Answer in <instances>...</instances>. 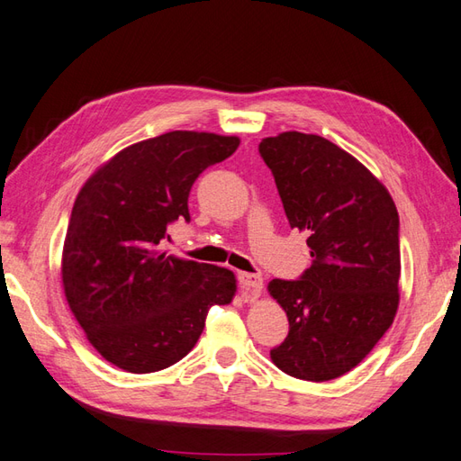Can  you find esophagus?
Masks as SVG:
<instances>
[{
    "instance_id": "1",
    "label": "esophagus",
    "mask_w": 461,
    "mask_h": 461,
    "mask_svg": "<svg viewBox=\"0 0 461 461\" xmlns=\"http://www.w3.org/2000/svg\"><path fill=\"white\" fill-rule=\"evenodd\" d=\"M238 281L241 291L245 294H251L257 296L263 291V276L261 275H253V273H240L238 275Z\"/></svg>"
}]
</instances>
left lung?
I'll list each match as a JSON object with an SVG mask.
<instances>
[{
	"label": "left lung",
	"mask_w": 461,
	"mask_h": 461,
	"mask_svg": "<svg viewBox=\"0 0 461 461\" xmlns=\"http://www.w3.org/2000/svg\"><path fill=\"white\" fill-rule=\"evenodd\" d=\"M291 228L308 235L312 265L301 279H273L288 318L271 349L286 375L322 383L363 361L399 308V212L381 182L328 139L298 131L259 143Z\"/></svg>",
	"instance_id": "obj_1"
}]
</instances>
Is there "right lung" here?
Here are the masks:
<instances>
[{"label": "right lung", "instance_id": "obj_1", "mask_svg": "<svg viewBox=\"0 0 461 461\" xmlns=\"http://www.w3.org/2000/svg\"><path fill=\"white\" fill-rule=\"evenodd\" d=\"M238 137L170 131L123 149L86 180L62 248V286L90 344L112 366L153 373L196 346L213 304H230L235 275L158 249L168 223L190 221L202 170Z\"/></svg>", "mask_w": 461, "mask_h": 461}]
</instances>
